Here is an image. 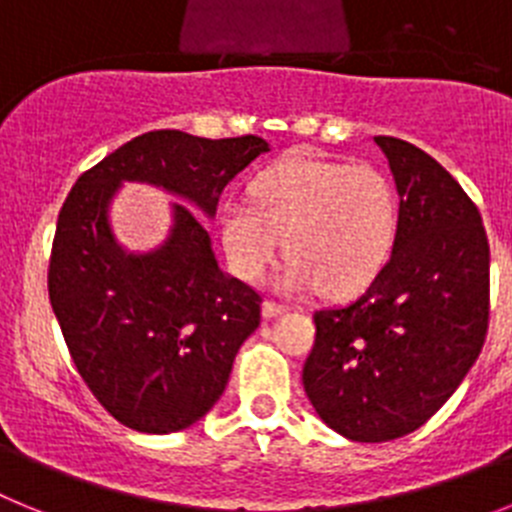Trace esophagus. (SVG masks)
<instances>
[{"label": "esophagus", "mask_w": 512, "mask_h": 512, "mask_svg": "<svg viewBox=\"0 0 512 512\" xmlns=\"http://www.w3.org/2000/svg\"><path fill=\"white\" fill-rule=\"evenodd\" d=\"M289 307L282 305V302H274V300H266L264 305H261V312H264V318H277V315H282V312H287Z\"/></svg>", "instance_id": "34e87169"}]
</instances>
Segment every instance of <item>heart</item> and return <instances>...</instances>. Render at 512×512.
I'll return each mask as SVG.
<instances>
[{"label":"heart","instance_id":"heart-1","mask_svg":"<svg viewBox=\"0 0 512 512\" xmlns=\"http://www.w3.org/2000/svg\"><path fill=\"white\" fill-rule=\"evenodd\" d=\"M220 215L230 269L259 282L284 251L279 284L289 292L320 287L328 297L366 289L390 261L400 225L392 179L372 164L295 153L266 166Z\"/></svg>","mask_w":512,"mask_h":512}]
</instances>
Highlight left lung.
<instances>
[{
    "label": "left lung",
    "mask_w": 512,
    "mask_h": 512,
    "mask_svg": "<svg viewBox=\"0 0 512 512\" xmlns=\"http://www.w3.org/2000/svg\"><path fill=\"white\" fill-rule=\"evenodd\" d=\"M400 194L390 261L364 295L312 315L302 384L341 436H408L467 377L490 325V243L477 205L413 143L374 138Z\"/></svg>",
    "instance_id": "1"
}]
</instances>
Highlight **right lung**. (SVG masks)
Listing matches in <instances>:
<instances>
[{
  "label": "right lung",
  "mask_w": 512,
  "mask_h": 512,
  "mask_svg": "<svg viewBox=\"0 0 512 512\" xmlns=\"http://www.w3.org/2000/svg\"><path fill=\"white\" fill-rule=\"evenodd\" d=\"M266 151L259 135L151 130L84 171L58 212L51 307L89 392L133 431H182L220 400L238 348L261 323V295L220 271L187 205H174L164 246L122 251L107 223L112 194L120 182L158 184L212 217L225 184Z\"/></svg>",
  "instance_id": "obj_1"
}]
</instances>
